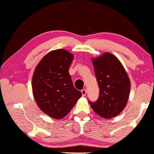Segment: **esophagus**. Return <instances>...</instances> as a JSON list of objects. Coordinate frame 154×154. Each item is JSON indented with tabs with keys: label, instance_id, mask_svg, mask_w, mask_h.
I'll use <instances>...</instances> for the list:
<instances>
[{
	"label": "esophagus",
	"instance_id": "obj_1",
	"mask_svg": "<svg viewBox=\"0 0 154 154\" xmlns=\"http://www.w3.org/2000/svg\"><path fill=\"white\" fill-rule=\"evenodd\" d=\"M81 93H82V95L83 96H85V95H86V93H87V91H86L85 89H82V91H81Z\"/></svg>",
	"mask_w": 154,
	"mask_h": 154
}]
</instances>
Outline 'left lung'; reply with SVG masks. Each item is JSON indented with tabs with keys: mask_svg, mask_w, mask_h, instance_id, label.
Instances as JSON below:
<instances>
[{
	"mask_svg": "<svg viewBox=\"0 0 154 154\" xmlns=\"http://www.w3.org/2000/svg\"><path fill=\"white\" fill-rule=\"evenodd\" d=\"M92 61L99 86V97L95 102H88L98 115L111 119L126 106L130 80L119 60L110 53L93 58Z\"/></svg>",
	"mask_w": 154,
	"mask_h": 154,
	"instance_id": "left-lung-1",
	"label": "left lung"
}]
</instances>
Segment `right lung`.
Segmentation results:
<instances>
[{
  "instance_id": "1",
  "label": "right lung",
  "mask_w": 154,
  "mask_h": 154,
  "mask_svg": "<svg viewBox=\"0 0 154 154\" xmlns=\"http://www.w3.org/2000/svg\"><path fill=\"white\" fill-rule=\"evenodd\" d=\"M73 58L64 49L52 51L40 60L33 73L32 88L37 105L54 119L67 115L82 96L69 73Z\"/></svg>"
}]
</instances>
